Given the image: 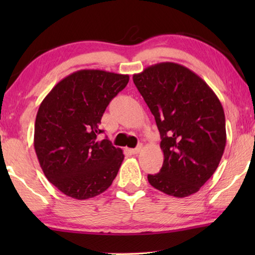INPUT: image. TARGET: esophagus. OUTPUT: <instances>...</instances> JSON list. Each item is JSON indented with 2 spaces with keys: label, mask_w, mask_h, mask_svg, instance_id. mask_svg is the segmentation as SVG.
<instances>
[{
  "label": "esophagus",
  "mask_w": 255,
  "mask_h": 255,
  "mask_svg": "<svg viewBox=\"0 0 255 255\" xmlns=\"http://www.w3.org/2000/svg\"><path fill=\"white\" fill-rule=\"evenodd\" d=\"M141 149H143V145L139 144V145L137 146L136 148H132V149H130V153H131V154H138V153L140 152Z\"/></svg>",
  "instance_id": "obj_1"
}]
</instances>
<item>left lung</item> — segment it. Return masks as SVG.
I'll use <instances>...</instances> for the list:
<instances>
[{
    "label": "left lung",
    "instance_id": "obj_1",
    "mask_svg": "<svg viewBox=\"0 0 255 255\" xmlns=\"http://www.w3.org/2000/svg\"><path fill=\"white\" fill-rule=\"evenodd\" d=\"M132 81L161 135L164 162L149 184L169 196L193 195L215 173L226 145L225 114L208 84L180 64L159 63Z\"/></svg>",
    "mask_w": 255,
    "mask_h": 255
}]
</instances>
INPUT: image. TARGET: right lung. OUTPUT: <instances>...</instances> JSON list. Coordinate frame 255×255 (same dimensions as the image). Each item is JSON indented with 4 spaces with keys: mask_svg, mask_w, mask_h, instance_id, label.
Instances as JSON below:
<instances>
[{
    "mask_svg": "<svg viewBox=\"0 0 255 255\" xmlns=\"http://www.w3.org/2000/svg\"><path fill=\"white\" fill-rule=\"evenodd\" d=\"M128 81V75L81 70L58 82L40 103L34 150L46 178L64 195L93 198L117 176L123 150L97 137L108 105Z\"/></svg>",
    "mask_w": 255,
    "mask_h": 255,
    "instance_id": "obj_1",
    "label": "right lung"
}]
</instances>
